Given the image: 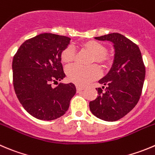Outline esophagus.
Here are the masks:
<instances>
[{"label":"esophagus","mask_w":155,"mask_h":155,"mask_svg":"<svg viewBox=\"0 0 155 155\" xmlns=\"http://www.w3.org/2000/svg\"><path fill=\"white\" fill-rule=\"evenodd\" d=\"M84 88L82 86H79V85H76V90H77V91H82V90H83Z\"/></svg>","instance_id":"34e87169"}]
</instances>
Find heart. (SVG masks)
Here are the masks:
<instances>
[{
	"label": "heart",
	"instance_id": "heart-1",
	"mask_svg": "<svg viewBox=\"0 0 155 155\" xmlns=\"http://www.w3.org/2000/svg\"><path fill=\"white\" fill-rule=\"evenodd\" d=\"M83 48L92 54L91 62H97L107 66L110 62V57L105 53L106 48L101 43L95 41H88L83 44ZM75 50L72 45L66 48L61 53V60L66 64L74 60ZM67 75L71 82L79 85H85L101 76V70L96 65L82 67L78 64L69 66L67 68Z\"/></svg>",
	"mask_w": 155,
	"mask_h": 155
}]
</instances>
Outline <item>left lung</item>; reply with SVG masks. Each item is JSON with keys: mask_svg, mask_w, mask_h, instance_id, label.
<instances>
[{"mask_svg": "<svg viewBox=\"0 0 155 155\" xmlns=\"http://www.w3.org/2000/svg\"><path fill=\"white\" fill-rule=\"evenodd\" d=\"M94 38L112 42L114 55L110 70L98 81L105 90L96 88L98 95L90 101L89 108L99 119L113 122L124 117L139 101L145 67L139 47L123 35L110 33Z\"/></svg>", "mask_w": 155, "mask_h": 155, "instance_id": "8db88e82", "label": "left lung"}]
</instances>
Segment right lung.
Wrapping results in <instances>:
<instances>
[{
    "label": "right lung",
    "mask_w": 155,
    "mask_h": 155,
    "mask_svg": "<svg viewBox=\"0 0 155 155\" xmlns=\"http://www.w3.org/2000/svg\"><path fill=\"white\" fill-rule=\"evenodd\" d=\"M71 38L51 33H42L26 40L13 57V87L24 109L32 117L53 120L64 115L76 92L73 83H52L66 76L61 53Z\"/></svg>",
    "instance_id": "obj_1"
}]
</instances>
